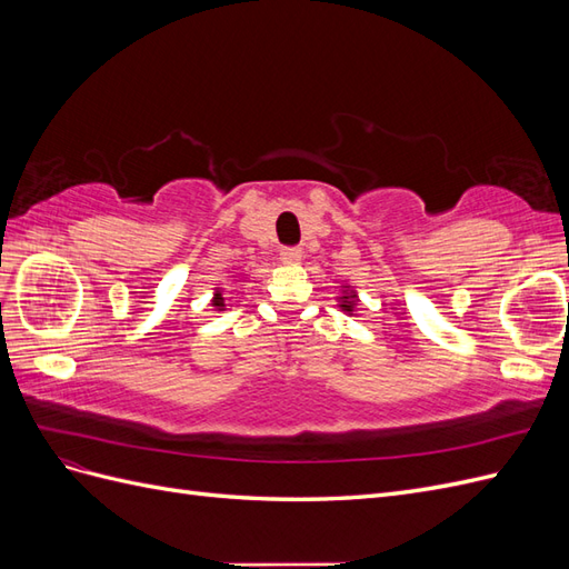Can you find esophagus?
Here are the masks:
<instances>
[{
    "label": "esophagus",
    "instance_id": "34e87169",
    "mask_svg": "<svg viewBox=\"0 0 569 569\" xmlns=\"http://www.w3.org/2000/svg\"><path fill=\"white\" fill-rule=\"evenodd\" d=\"M301 256H303L301 247H284L280 251V258H282L284 263H297V261H301Z\"/></svg>",
    "mask_w": 569,
    "mask_h": 569
}]
</instances>
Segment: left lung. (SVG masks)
I'll return each instance as SVG.
<instances>
[{
    "instance_id": "8db88e82",
    "label": "left lung",
    "mask_w": 569,
    "mask_h": 569,
    "mask_svg": "<svg viewBox=\"0 0 569 569\" xmlns=\"http://www.w3.org/2000/svg\"><path fill=\"white\" fill-rule=\"evenodd\" d=\"M353 303H356V295H351V291H349V295L341 297V303H339V306L343 308V311L351 313V311H353Z\"/></svg>"
}]
</instances>
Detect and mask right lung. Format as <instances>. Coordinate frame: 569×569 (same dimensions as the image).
<instances>
[{"mask_svg": "<svg viewBox=\"0 0 569 569\" xmlns=\"http://www.w3.org/2000/svg\"><path fill=\"white\" fill-rule=\"evenodd\" d=\"M213 306L218 308V311H222V308H226V299H222V291H220V289L216 291V297H213Z\"/></svg>", "mask_w": 569, "mask_h": 569, "instance_id": "right-lung-1", "label": "right lung"}]
</instances>
